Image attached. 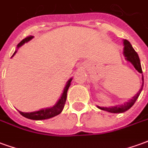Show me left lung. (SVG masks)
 Instances as JSON below:
<instances>
[{
    "label": "left lung",
    "mask_w": 148,
    "mask_h": 148,
    "mask_svg": "<svg viewBox=\"0 0 148 148\" xmlns=\"http://www.w3.org/2000/svg\"><path fill=\"white\" fill-rule=\"evenodd\" d=\"M124 56L126 57V59L127 61H129L133 65L134 67L136 68V70L138 71L140 73L142 74V68H141V64H140V58L138 56V54L136 53V51H135L132 47V46L131 45V43L127 39H124ZM143 84H142V86H141V89L140 90V91L135 95V96L130 100L128 101L127 102H126L124 105H121V106H112V107H109V108H105V107H99L97 106L101 110H105V111H108L109 112H112V113H121V112H124L127 111V109H129L133 106L135 102L136 101L137 98L140 96L141 91L143 90Z\"/></svg>",
    "instance_id": "left-lung-1"
}]
</instances>
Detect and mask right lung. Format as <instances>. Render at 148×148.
Masks as SVG:
<instances>
[{
    "label": "right lung",
    "mask_w": 148,
    "mask_h": 148,
    "mask_svg": "<svg viewBox=\"0 0 148 148\" xmlns=\"http://www.w3.org/2000/svg\"><path fill=\"white\" fill-rule=\"evenodd\" d=\"M33 38V36H27L26 37L25 39H24L22 41H21L20 43H18L17 47L19 48L21 46H22L24 43H25L26 42H28L29 40ZM16 52H14V54L12 55V56L16 54ZM72 81V78H71L70 80L67 82V84L65 87L64 90H63V93L62 94L60 99L58 100V101L57 102V104L51 108H48V109H41L39 111L36 112H20L23 116L26 118H28V119H31V120H45V119H49V118L54 117L55 116H57L59 113H61V112L62 111V109L64 108L65 103H66V95H67V90L69 89V87L71 86V82Z\"/></svg>",
    "instance_id": "right-lung-1"
}]
</instances>
